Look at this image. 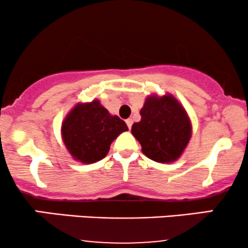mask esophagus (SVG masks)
Segmentation results:
<instances>
[{"instance_id":"esophagus-1","label":"esophagus","mask_w":248,"mask_h":248,"mask_svg":"<svg viewBox=\"0 0 248 248\" xmlns=\"http://www.w3.org/2000/svg\"><path fill=\"white\" fill-rule=\"evenodd\" d=\"M126 124H127L128 128H129V129H130V128H132V124H133V120H132V119H127Z\"/></svg>"}]
</instances>
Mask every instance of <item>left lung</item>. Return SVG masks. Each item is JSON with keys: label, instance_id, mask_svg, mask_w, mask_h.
Segmentation results:
<instances>
[{"label": "left lung", "instance_id": "left-lung-1", "mask_svg": "<svg viewBox=\"0 0 248 248\" xmlns=\"http://www.w3.org/2000/svg\"><path fill=\"white\" fill-rule=\"evenodd\" d=\"M141 121L132 126L142 153L158 163H172L181 157L192 135L186 108L170 93L147 96L140 110Z\"/></svg>", "mask_w": 248, "mask_h": 248}]
</instances>
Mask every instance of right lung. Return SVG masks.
<instances>
[{
	"label": "right lung",
	"mask_w": 248,
	"mask_h": 248,
	"mask_svg": "<svg viewBox=\"0 0 248 248\" xmlns=\"http://www.w3.org/2000/svg\"><path fill=\"white\" fill-rule=\"evenodd\" d=\"M126 130V122L95 99L78 102L70 110L62 124V139L73 160L91 164L102 160L110 143Z\"/></svg>",
	"instance_id": "add662e5"
}]
</instances>
